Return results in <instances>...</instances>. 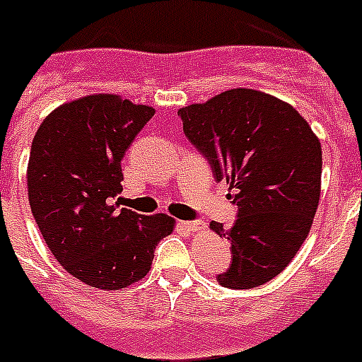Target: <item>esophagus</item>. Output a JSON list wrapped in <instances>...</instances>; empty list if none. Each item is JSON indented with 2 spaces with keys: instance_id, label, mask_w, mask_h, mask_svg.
<instances>
[{
  "instance_id": "34e87169",
  "label": "esophagus",
  "mask_w": 362,
  "mask_h": 362,
  "mask_svg": "<svg viewBox=\"0 0 362 362\" xmlns=\"http://www.w3.org/2000/svg\"><path fill=\"white\" fill-rule=\"evenodd\" d=\"M180 227L187 232H199L204 228V223L199 221V219L197 221H180Z\"/></svg>"
}]
</instances>
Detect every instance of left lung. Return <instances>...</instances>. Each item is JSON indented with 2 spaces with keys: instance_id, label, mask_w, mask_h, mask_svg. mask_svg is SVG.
I'll list each match as a JSON object with an SVG mask.
<instances>
[{
  "instance_id": "8db88e82",
  "label": "left lung",
  "mask_w": 362,
  "mask_h": 362,
  "mask_svg": "<svg viewBox=\"0 0 362 362\" xmlns=\"http://www.w3.org/2000/svg\"><path fill=\"white\" fill-rule=\"evenodd\" d=\"M184 134L230 184L238 217L210 228L230 242L217 283L249 290L272 281L303 245L322 191V145L292 105L252 89H230L178 111Z\"/></svg>"
}]
</instances>
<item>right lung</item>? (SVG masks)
<instances>
[{"label": "right lung", "instance_id": "obj_1", "mask_svg": "<svg viewBox=\"0 0 362 362\" xmlns=\"http://www.w3.org/2000/svg\"><path fill=\"white\" fill-rule=\"evenodd\" d=\"M148 105L93 95L59 105L31 143L28 193L37 227L61 266L89 286L120 290L145 277L154 249L175 228L165 214L141 216L113 202Z\"/></svg>", "mask_w": 362, "mask_h": 362}]
</instances>
